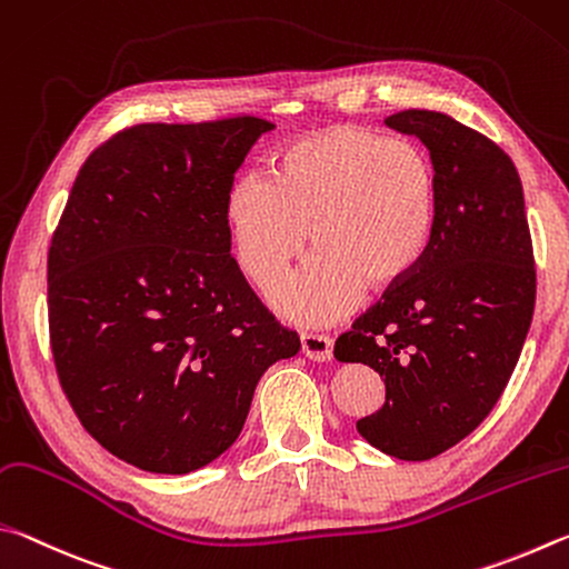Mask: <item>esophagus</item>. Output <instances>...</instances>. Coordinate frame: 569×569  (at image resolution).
<instances>
[{"instance_id": "1", "label": "esophagus", "mask_w": 569, "mask_h": 569, "mask_svg": "<svg viewBox=\"0 0 569 569\" xmlns=\"http://www.w3.org/2000/svg\"><path fill=\"white\" fill-rule=\"evenodd\" d=\"M302 355L310 357L312 362H327L332 357V340L325 335H300Z\"/></svg>"}]
</instances>
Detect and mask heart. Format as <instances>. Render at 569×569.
I'll list each match as a JSON object with an SVG mask.
<instances>
[{
	"mask_svg": "<svg viewBox=\"0 0 569 569\" xmlns=\"http://www.w3.org/2000/svg\"><path fill=\"white\" fill-rule=\"evenodd\" d=\"M440 184L420 144L355 124L295 137L269 154L262 179L224 197L222 222L239 269L269 292L307 252L317 259L274 295L300 325L332 322L362 292H392L430 252Z\"/></svg>",
	"mask_w": 569,
	"mask_h": 569,
	"instance_id": "b5f03b06",
	"label": "heart"
}]
</instances>
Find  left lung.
<instances>
[{
    "label": "left lung",
    "instance_id": "8db88e82",
    "mask_svg": "<svg viewBox=\"0 0 569 569\" xmlns=\"http://www.w3.org/2000/svg\"><path fill=\"white\" fill-rule=\"evenodd\" d=\"M420 139L440 184L430 252L335 345L385 380L357 422L367 442L422 462L465 440L500 400L535 312V259L520 174L492 139L430 109L385 119Z\"/></svg>",
    "mask_w": 569,
    "mask_h": 569
}]
</instances>
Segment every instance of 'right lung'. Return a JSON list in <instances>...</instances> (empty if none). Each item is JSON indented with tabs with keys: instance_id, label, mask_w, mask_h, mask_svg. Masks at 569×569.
I'll return each instance as SVG.
<instances>
[{
	"instance_id": "obj_1",
	"label": "right lung",
	"mask_w": 569,
	"mask_h": 569,
	"mask_svg": "<svg viewBox=\"0 0 569 569\" xmlns=\"http://www.w3.org/2000/svg\"><path fill=\"white\" fill-rule=\"evenodd\" d=\"M257 117L137 124L89 154L49 247V335L79 422L119 460L187 475L232 447L259 377L297 355L232 257L224 197Z\"/></svg>"
}]
</instances>
